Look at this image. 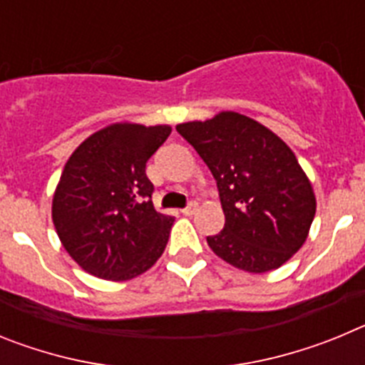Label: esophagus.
<instances>
[{
	"label": "esophagus",
	"mask_w": 365,
	"mask_h": 365,
	"mask_svg": "<svg viewBox=\"0 0 365 365\" xmlns=\"http://www.w3.org/2000/svg\"><path fill=\"white\" fill-rule=\"evenodd\" d=\"M180 212H182V215H193L197 212V202H190V205L186 206V208H182Z\"/></svg>",
	"instance_id": "1"
}]
</instances>
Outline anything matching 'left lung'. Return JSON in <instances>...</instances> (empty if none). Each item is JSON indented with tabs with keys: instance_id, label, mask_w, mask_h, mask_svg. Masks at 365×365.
<instances>
[{
	"instance_id": "8db88e82",
	"label": "left lung",
	"mask_w": 365,
	"mask_h": 365,
	"mask_svg": "<svg viewBox=\"0 0 365 365\" xmlns=\"http://www.w3.org/2000/svg\"><path fill=\"white\" fill-rule=\"evenodd\" d=\"M217 182L225 228L206 241L252 274L279 269L305 243L316 214L311 180L296 155L263 124L234 111L177 125Z\"/></svg>"
}]
</instances>
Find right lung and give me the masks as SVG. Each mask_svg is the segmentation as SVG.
<instances>
[{
	"mask_svg": "<svg viewBox=\"0 0 365 365\" xmlns=\"http://www.w3.org/2000/svg\"><path fill=\"white\" fill-rule=\"evenodd\" d=\"M170 133V125L118 122L87 137L66 163L53 222L86 272L124 282L163 256L175 219L155 210L146 163Z\"/></svg>",
	"mask_w": 365,
	"mask_h": 365,
	"instance_id": "right-lung-1",
	"label": "right lung"
}]
</instances>
